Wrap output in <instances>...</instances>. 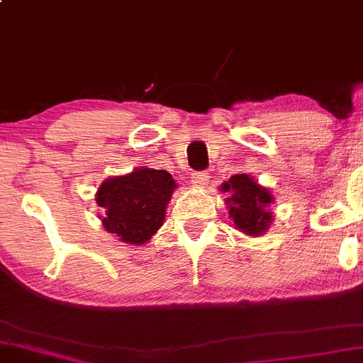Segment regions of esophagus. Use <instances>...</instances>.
Listing matches in <instances>:
<instances>
[{
  "label": "esophagus",
  "mask_w": 363,
  "mask_h": 363,
  "mask_svg": "<svg viewBox=\"0 0 363 363\" xmlns=\"http://www.w3.org/2000/svg\"><path fill=\"white\" fill-rule=\"evenodd\" d=\"M191 179H193V184L194 186L203 187V186L208 184L209 176H208V172H194L193 177H191Z\"/></svg>",
  "instance_id": "obj_1"
}]
</instances>
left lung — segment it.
<instances>
[{"mask_svg":"<svg viewBox=\"0 0 363 363\" xmlns=\"http://www.w3.org/2000/svg\"><path fill=\"white\" fill-rule=\"evenodd\" d=\"M221 191L230 193V198H226L228 213L240 231L250 237H260L267 231L272 221L269 206L274 201L267 187L257 184L248 174H237L223 182Z\"/></svg>","mask_w":363,"mask_h":363,"instance_id":"8db88e82","label":"left lung"}]
</instances>
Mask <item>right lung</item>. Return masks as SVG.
Returning <instances> with one entry per match:
<instances>
[{
  "label": "right lung",
  "instance_id": "right-lung-1",
  "mask_svg": "<svg viewBox=\"0 0 363 363\" xmlns=\"http://www.w3.org/2000/svg\"><path fill=\"white\" fill-rule=\"evenodd\" d=\"M176 187L172 176L162 169L140 167L106 179L96 193V203L104 208V230L123 243L143 245L162 226Z\"/></svg>",
  "mask_w": 363,
  "mask_h": 363
}]
</instances>
